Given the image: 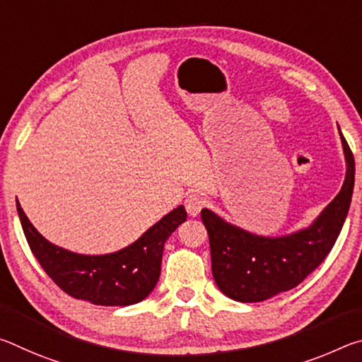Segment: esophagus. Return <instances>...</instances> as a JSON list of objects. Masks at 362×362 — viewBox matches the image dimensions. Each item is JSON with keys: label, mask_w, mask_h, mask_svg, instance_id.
I'll use <instances>...</instances> for the list:
<instances>
[{"label": "esophagus", "mask_w": 362, "mask_h": 362, "mask_svg": "<svg viewBox=\"0 0 362 362\" xmlns=\"http://www.w3.org/2000/svg\"><path fill=\"white\" fill-rule=\"evenodd\" d=\"M204 203H206V201H204L203 196H199V194H196V193L194 194H189L188 198L185 199L187 212L192 217H196L201 212V209H203V207H204Z\"/></svg>", "instance_id": "obj_1"}]
</instances>
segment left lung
<instances>
[{
  "label": "left lung",
  "mask_w": 362,
  "mask_h": 362,
  "mask_svg": "<svg viewBox=\"0 0 362 362\" xmlns=\"http://www.w3.org/2000/svg\"><path fill=\"white\" fill-rule=\"evenodd\" d=\"M340 131V127H339ZM346 173L339 194L305 228L263 236L201 211L209 233L212 276L226 297L243 303L263 302L298 286L321 265L339 238L351 204L354 158L341 136Z\"/></svg>",
  "instance_id": "left-lung-1"
}]
</instances>
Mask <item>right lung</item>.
<instances>
[{"label": "right lung", "instance_id": "right-lung-1", "mask_svg": "<svg viewBox=\"0 0 362 362\" xmlns=\"http://www.w3.org/2000/svg\"><path fill=\"white\" fill-rule=\"evenodd\" d=\"M16 203L28 246L49 278L69 296L102 306H127L150 296L161 273L164 243L187 220L185 207L179 206L129 246L86 255L47 241Z\"/></svg>", "mask_w": 362, "mask_h": 362}]
</instances>
